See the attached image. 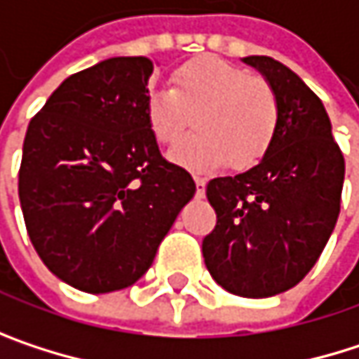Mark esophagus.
<instances>
[{
    "instance_id": "1",
    "label": "esophagus",
    "mask_w": 359,
    "mask_h": 359,
    "mask_svg": "<svg viewBox=\"0 0 359 359\" xmlns=\"http://www.w3.org/2000/svg\"><path fill=\"white\" fill-rule=\"evenodd\" d=\"M195 187H197L195 195H197V197H203V195H205V180L199 179V177H195Z\"/></svg>"
}]
</instances>
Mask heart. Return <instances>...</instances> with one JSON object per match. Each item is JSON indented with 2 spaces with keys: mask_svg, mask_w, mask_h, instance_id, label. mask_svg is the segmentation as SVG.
<instances>
[{
  "mask_svg": "<svg viewBox=\"0 0 359 359\" xmlns=\"http://www.w3.org/2000/svg\"><path fill=\"white\" fill-rule=\"evenodd\" d=\"M193 116L195 135L170 151V160L197 172H210L229 160L235 170L255 166L272 147L278 104L262 79L220 60H193L172 76V87H151L145 122L160 145L177 143Z\"/></svg>",
  "mask_w": 359,
  "mask_h": 359,
  "instance_id": "1",
  "label": "heart"
}]
</instances>
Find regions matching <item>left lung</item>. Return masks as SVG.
Returning a JSON list of instances; mask_svg holds the SVG:
<instances>
[{"label":"left lung","mask_w":359,"mask_h":359,"mask_svg":"<svg viewBox=\"0 0 359 359\" xmlns=\"http://www.w3.org/2000/svg\"><path fill=\"white\" fill-rule=\"evenodd\" d=\"M278 104L270 151L237 177L205 187L216 226L203 239L214 280L241 297H272L295 287L318 262L337 224L345 160L320 97L285 64L248 55Z\"/></svg>","instance_id":"8db88e82"}]
</instances>
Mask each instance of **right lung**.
I'll return each mask as SVG.
<instances>
[{
  "label": "right lung",
  "instance_id": "obj_1",
  "mask_svg": "<svg viewBox=\"0 0 359 359\" xmlns=\"http://www.w3.org/2000/svg\"><path fill=\"white\" fill-rule=\"evenodd\" d=\"M149 57L68 76L29 124L18 197L31 243L64 283L109 293L137 283L195 195L145 122Z\"/></svg>",
  "mask_w": 359,
  "mask_h": 359
}]
</instances>
